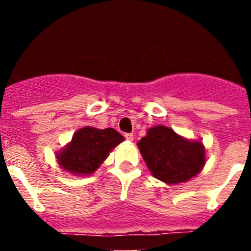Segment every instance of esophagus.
<instances>
[{
  "instance_id": "esophagus-1",
  "label": "esophagus",
  "mask_w": 251,
  "mask_h": 251,
  "mask_svg": "<svg viewBox=\"0 0 251 251\" xmlns=\"http://www.w3.org/2000/svg\"><path fill=\"white\" fill-rule=\"evenodd\" d=\"M126 139H127V141H129V142H132L133 139H134V136H133V133H127V134H126Z\"/></svg>"
}]
</instances>
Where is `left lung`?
Masks as SVG:
<instances>
[{
	"label": "left lung",
	"mask_w": 251,
	"mask_h": 251,
	"mask_svg": "<svg viewBox=\"0 0 251 251\" xmlns=\"http://www.w3.org/2000/svg\"><path fill=\"white\" fill-rule=\"evenodd\" d=\"M137 146L151 174L168 185L187 182L206 163L202 142L185 138L166 126L150 128Z\"/></svg>",
	"instance_id": "8db88e82"
}]
</instances>
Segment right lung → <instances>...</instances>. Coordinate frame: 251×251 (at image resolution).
<instances>
[{
  "label": "right lung",
  "instance_id": "obj_1",
  "mask_svg": "<svg viewBox=\"0 0 251 251\" xmlns=\"http://www.w3.org/2000/svg\"><path fill=\"white\" fill-rule=\"evenodd\" d=\"M123 141L124 137L113 128L99 129L86 126L77 129L72 141L57 151L55 157L60 168L69 174L89 176Z\"/></svg>",
  "mask_w": 251,
  "mask_h": 251
}]
</instances>
